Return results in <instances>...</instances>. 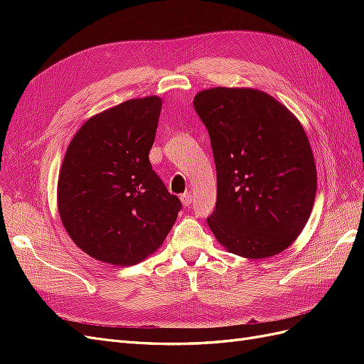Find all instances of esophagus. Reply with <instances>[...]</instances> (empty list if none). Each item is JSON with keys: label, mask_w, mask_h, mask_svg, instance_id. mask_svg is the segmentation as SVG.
<instances>
[{"label": "esophagus", "mask_w": 364, "mask_h": 364, "mask_svg": "<svg viewBox=\"0 0 364 364\" xmlns=\"http://www.w3.org/2000/svg\"><path fill=\"white\" fill-rule=\"evenodd\" d=\"M181 202H182V205H183V206H190V205H191V202H193V197H191V194H188V193L182 194V196H181Z\"/></svg>", "instance_id": "esophagus-1"}]
</instances>
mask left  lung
Returning <instances> with one entry per match:
<instances>
[{
	"instance_id": "1",
	"label": "left lung",
	"mask_w": 364,
	"mask_h": 364,
	"mask_svg": "<svg viewBox=\"0 0 364 364\" xmlns=\"http://www.w3.org/2000/svg\"><path fill=\"white\" fill-rule=\"evenodd\" d=\"M217 168L208 225L228 252L249 259L287 249L310 218L317 171L310 141L287 107L253 87L217 86L194 97Z\"/></svg>"
}]
</instances>
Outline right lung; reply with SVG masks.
Masks as SVG:
<instances>
[{"instance_id":"obj_1","label":"right lung","mask_w":364,"mask_h":364,"mask_svg":"<svg viewBox=\"0 0 364 364\" xmlns=\"http://www.w3.org/2000/svg\"><path fill=\"white\" fill-rule=\"evenodd\" d=\"M162 100L134 98L91 117L65 153L58 209L71 240L112 266H134L156 252L182 203L151 170Z\"/></svg>"}]
</instances>
